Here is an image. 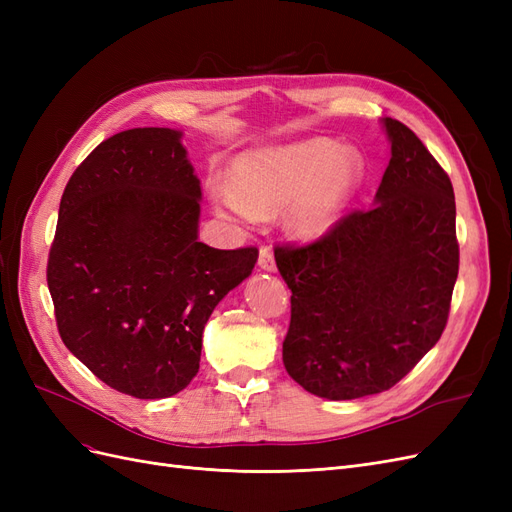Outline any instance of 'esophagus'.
<instances>
[{
  "mask_svg": "<svg viewBox=\"0 0 512 512\" xmlns=\"http://www.w3.org/2000/svg\"><path fill=\"white\" fill-rule=\"evenodd\" d=\"M258 265H260V269H265V271H275V258H273L271 247H267V245L260 247Z\"/></svg>",
  "mask_w": 512,
  "mask_h": 512,
  "instance_id": "1",
  "label": "esophagus"
}]
</instances>
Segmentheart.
<instances>
[{
	"instance_id": "1",
	"label": "heart",
	"mask_w": 512,
	"mask_h": 512,
	"mask_svg": "<svg viewBox=\"0 0 512 512\" xmlns=\"http://www.w3.org/2000/svg\"><path fill=\"white\" fill-rule=\"evenodd\" d=\"M363 177L354 149L329 138L245 153L235 166V185L218 183V211L241 222L290 207L288 226L299 237H320L342 215Z\"/></svg>"
}]
</instances>
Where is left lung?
Here are the masks:
<instances>
[{"mask_svg":"<svg viewBox=\"0 0 512 512\" xmlns=\"http://www.w3.org/2000/svg\"><path fill=\"white\" fill-rule=\"evenodd\" d=\"M384 126L391 162L376 205L312 243L275 245L292 290L286 371L333 401L389 391L412 371L446 329L459 273L451 179L408 126Z\"/></svg>","mask_w":512,"mask_h":512,"instance_id":"1","label":"left lung"}]
</instances>
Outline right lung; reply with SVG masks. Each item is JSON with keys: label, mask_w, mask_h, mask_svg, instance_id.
<instances>
[{"label": "right lung", "mask_w": 512, "mask_h": 512, "mask_svg": "<svg viewBox=\"0 0 512 512\" xmlns=\"http://www.w3.org/2000/svg\"><path fill=\"white\" fill-rule=\"evenodd\" d=\"M179 138L134 128L91 151L61 196L46 262L61 342L138 399L192 382L211 312L258 258L254 245L198 241L200 181Z\"/></svg>", "instance_id": "add662e5"}]
</instances>
